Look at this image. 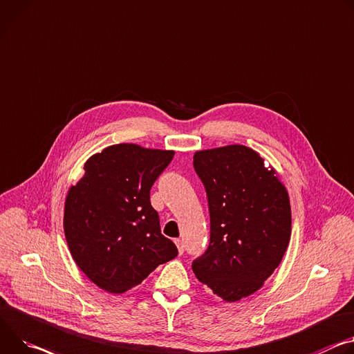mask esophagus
I'll list each match as a JSON object with an SVG mask.
<instances>
[{"instance_id":"34e87169","label":"esophagus","mask_w":354,"mask_h":354,"mask_svg":"<svg viewBox=\"0 0 354 354\" xmlns=\"http://www.w3.org/2000/svg\"><path fill=\"white\" fill-rule=\"evenodd\" d=\"M175 244H176V247H178V252H179V255H182V254H183V251H185L183 241H182L180 239H176V240H175Z\"/></svg>"}]
</instances>
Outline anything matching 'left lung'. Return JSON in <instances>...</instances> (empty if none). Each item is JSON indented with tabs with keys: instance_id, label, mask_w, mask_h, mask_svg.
Instances as JSON below:
<instances>
[{
	"instance_id": "left-lung-1",
	"label": "left lung",
	"mask_w": 354,
	"mask_h": 354,
	"mask_svg": "<svg viewBox=\"0 0 354 354\" xmlns=\"http://www.w3.org/2000/svg\"><path fill=\"white\" fill-rule=\"evenodd\" d=\"M194 167L207 194L210 243L192 270L213 294L236 302L259 291L282 261L291 239L288 190L245 145L198 151Z\"/></svg>"
}]
</instances>
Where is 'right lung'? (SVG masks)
Instances as JSON below:
<instances>
[{
    "label": "right lung",
    "mask_w": 354,
    "mask_h": 354,
    "mask_svg": "<svg viewBox=\"0 0 354 354\" xmlns=\"http://www.w3.org/2000/svg\"><path fill=\"white\" fill-rule=\"evenodd\" d=\"M175 151L115 144L91 155L69 187L63 230L77 267L99 288L122 294L178 255L162 236L149 190Z\"/></svg>",
    "instance_id": "1"
}]
</instances>
